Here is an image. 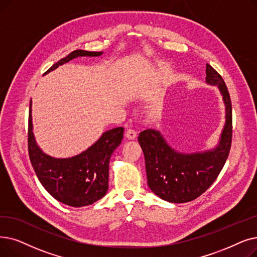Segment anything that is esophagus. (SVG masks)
I'll list each match as a JSON object with an SVG mask.
<instances>
[{"label":"esophagus","mask_w":257,"mask_h":257,"mask_svg":"<svg viewBox=\"0 0 257 257\" xmlns=\"http://www.w3.org/2000/svg\"><path fill=\"white\" fill-rule=\"evenodd\" d=\"M126 138L128 139V140H136L137 139V136H138V133H137V131L136 130H133V129H128L127 131H126Z\"/></svg>","instance_id":"obj_1"}]
</instances>
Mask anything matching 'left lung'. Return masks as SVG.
Masks as SVG:
<instances>
[{
	"mask_svg": "<svg viewBox=\"0 0 257 257\" xmlns=\"http://www.w3.org/2000/svg\"><path fill=\"white\" fill-rule=\"evenodd\" d=\"M206 83L217 86L226 110L225 126L217 146L203 152L183 153L173 149L159 130L140 133L139 143L146 164L151 191L169 203L191 202L214 183L224 167L232 141V106L227 86L219 73L207 64Z\"/></svg>",
	"mask_w": 257,
	"mask_h": 257,
	"instance_id": "obj_1",
	"label": "left lung"
}]
</instances>
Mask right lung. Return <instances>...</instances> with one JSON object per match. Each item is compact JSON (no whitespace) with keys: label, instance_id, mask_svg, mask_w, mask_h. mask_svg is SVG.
<instances>
[{"label":"right lung","instance_id":"right-lung-1","mask_svg":"<svg viewBox=\"0 0 257 257\" xmlns=\"http://www.w3.org/2000/svg\"><path fill=\"white\" fill-rule=\"evenodd\" d=\"M103 52L74 50L55 63L45 74L69 61L80 57H99ZM124 128L117 127L104 132L93 145L71 158L58 159L46 154L33 135L31 101L28 121V152L31 165L40 183L60 203L70 207L91 205L108 191L109 161L122 140Z\"/></svg>","mask_w":257,"mask_h":257}]
</instances>
